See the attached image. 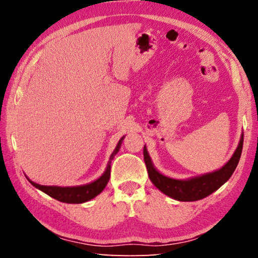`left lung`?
Segmentation results:
<instances>
[{
    "label": "left lung",
    "instance_id": "1",
    "mask_svg": "<svg viewBox=\"0 0 258 258\" xmlns=\"http://www.w3.org/2000/svg\"><path fill=\"white\" fill-rule=\"evenodd\" d=\"M243 135L240 140L239 146L237 150L234 151L232 158L221 169L209 174H205L203 176L194 177L184 181L169 178L167 176H164L158 171H156L150 160V157L148 155L146 147L143 149V156H145L148 175H149L151 182L163 194L173 199L180 200V202H196V200H200L213 194L214 191H216L218 187L223 185L229 180L238 166L240 157H241Z\"/></svg>",
    "mask_w": 258,
    "mask_h": 258
}]
</instances>
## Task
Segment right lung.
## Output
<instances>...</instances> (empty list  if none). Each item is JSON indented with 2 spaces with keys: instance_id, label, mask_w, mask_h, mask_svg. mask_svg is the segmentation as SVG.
<instances>
[{
  "instance_id": "obj_1",
  "label": "right lung",
  "mask_w": 258,
  "mask_h": 258,
  "mask_svg": "<svg viewBox=\"0 0 258 258\" xmlns=\"http://www.w3.org/2000/svg\"><path fill=\"white\" fill-rule=\"evenodd\" d=\"M123 141V138L119 140L118 145H117L115 151L112 152L110 156V159H109V164L107 166L106 172L103 173V175L98 178L97 181H94L90 184L86 185H81V186H46V185H40L37 183H34L29 180V182L32 184L40 189L41 191L45 192L46 195H49L50 197L54 198L59 202L62 203H67V204H82L85 202H89V200L93 199L95 196H98L100 192H101L104 187H106L107 183L110 178V164H111V159L113 158L117 152H118L119 148H120V143Z\"/></svg>"
}]
</instances>
